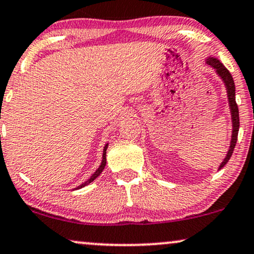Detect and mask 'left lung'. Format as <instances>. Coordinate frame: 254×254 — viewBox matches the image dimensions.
Here are the masks:
<instances>
[{
    "mask_svg": "<svg viewBox=\"0 0 254 254\" xmlns=\"http://www.w3.org/2000/svg\"><path fill=\"white\" fill-rule=\"evenodd\" d=\"M206 63L208 65H211L212 68L216 70L218 76L223 79L224 84L226 86L227 91V98H229V104L231 109V117H232V136H231V144L230 149L227 151L225 159L221 162L219 166V170L226 165V163L229 162L231 156H232L234 146H236L237 139H238V131H239V110L238 105L236 103V86H234V82L232 78V75H231L229 70H227L225 66H224L223 63L219 62V60L214 59V57H207Z\"/></svg>",
    "mask_w": 254,
    "mask_h": 254,
    "instance_id": "obj_1",
    "label": "left lung"
}]
</instances>
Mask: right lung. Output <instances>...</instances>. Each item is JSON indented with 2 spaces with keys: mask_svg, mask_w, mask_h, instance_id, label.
<instances>
[{
  "mask_svg": "<svg viewBox=\"0 0 254 254\" xmlns=\"http://www.w3.org/2000/svg\"><path fill=\"white\" fill-rule=\"evenodd\" d=\"M107 149H108V144H105V146H104V149H103V158H102V163H101V165H99V168H98L97 170H96L94 175H92L91 177H90V178L88 179V181H85L84 183H83V184H81L79 186H77L76 190H78V189H82V188H84V186L89 185L90 183L94 182L95 179L97 178L99 175H101L102 171H103L104 168H105V164H107Z\"/></svg>",
  "mask_w": 254,
  "mask_h": 254,
  "instance_id": "obj_1",
  "label": "right lung"
}]
</instances>
